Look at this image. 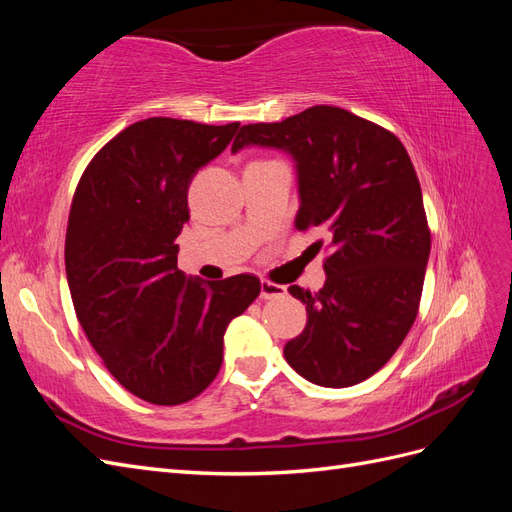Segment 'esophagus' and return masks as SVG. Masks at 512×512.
I'll list each match as a JSON object with an SVG mask.
<instances>
[{"mask_svg": "<svg viewBox=\"0 0 512 512\" xmlns=\"http://www.w3.org/2000/svg\"><path fill=\"white\" fill-rule=\"evenodd\" d=\"M284 294H286V286L273 284V282H267V280H262V282H260V299H265V301H271V299H282Z\"/></svg>", "mask_w": 512, "mask_h": 512, "instance_id": "esophagus-1", "label": "esophagus"}]
</instances>
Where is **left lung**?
<instances>
[{"label":"left lung","instance_id":"8db88e82","mask_svg":"<svg viewBox=\"0 0 512 512\" xmlns=\"http://www.w3.org/2000/svg\"><path fill=\"white\" fill-rule=\"evenodd\" d=\"M243 147L280 149L297 170L294 226L329 237L327 282L305 303L307 324L284 346L305 380L346 389L374 376L404 342L421 301L431 235L406 147L376 123L337 106H312L239 130ZM318 250L322 241L314 243Z\"/></svg>","mask_w":512,"mask_h":512}]
</instances>
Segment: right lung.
Wrapping results in <instances>:
<instances>
[{
	"label": "right lung",
	"mask_w": 512,
	"mask_h": 512,
	"mask_svg": "<svg viewBox=\"0 0 512 512\" xmlns=\"http://www.w3.org/2000/svg\"><path fill=\"white\" fill-rule=\"evenodd\" d=\"M239 123L151 117L89 162L74 192L66 275L81 327L132 395L179 406L218 376L224 333L260 294L254 275L220 282L177 269L188 190Z\"/></svg>",
	"instance_id": "right-lung-1"
}]
</instances>
